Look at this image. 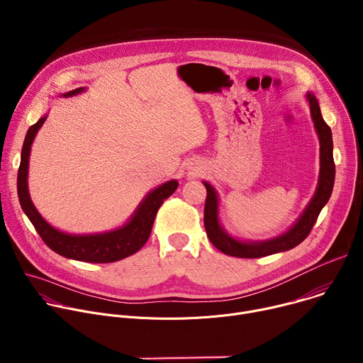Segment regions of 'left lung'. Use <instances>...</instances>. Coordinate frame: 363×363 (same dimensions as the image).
<instances>
[{"instance_id":"1","label":"left lung","mask_w":363,"mask_h":363,"mask_svg":"<svg viewBox=\"0 0 363 363\" xmlns=\"http://www.w3.org/2000/svg\"><path fill=\"white\" fill-rule=\"evenodd\" d=\"M306 99L310 106V115L319 138L320 143V172L319 181L315 191L313 198L310 199L301 216L296 220V223L283 234L263 240V241H245L238 240L228 234L225 228L220 223V198L216 188L203 181V186L206 188V199L203 208V225L206 230L210 241L224 254L241 258H258L281 251H287L298 245L313 228L323 206L328 203L335 184V161H333V139L332 130L328 123L323 121L319 101L313 93L307 91Z\"/></svg>"}]
</instances>
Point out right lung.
I'll list each match as a JSON object with an SVG mask.
<instances>
[{"mask_svg":"<svg viewBox=\"0 0 363 363\" xmlns=\"http://www.w3.org/2000/svg\"><path fill=\"white\" fill-rule=\"evenodd\" d=\"M84 90V87H79L65 93L63 96L72 97ZM45 119L47 115L41 116L40 121L30 126V129L27 130L17 175V192L21 208L43 238V241L55 252L66 258H72V260L86 263H113L139 251L150 235L152 225L160 206L164 203V199H167L177 191L178 181H167L165 184L149 191L138 205V208L135 210L132 217L119 228L96 234H69L60 231L41 217L28 192V164L31 145Z\"/></svg>","mask_w":363,"mask_h":363,"instance_id":"add662e5","label":"right lung"}]
</instances>
